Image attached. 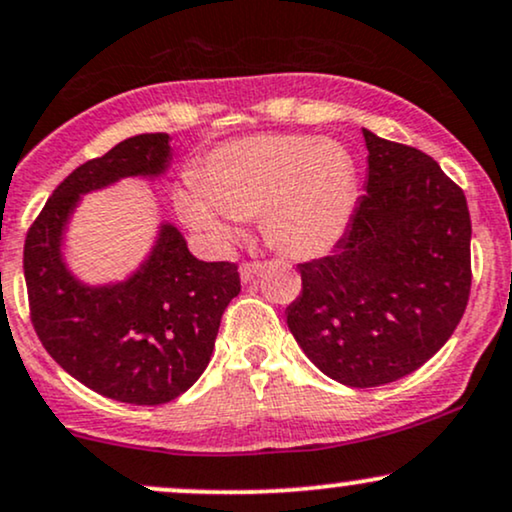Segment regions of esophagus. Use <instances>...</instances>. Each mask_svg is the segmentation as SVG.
Masks as SVG:
<instances>
[{
	"mask_svg": "<svg viewBox=\"0 0 512 512\" xmlns=\"http://www.w3.org/2000/svg\"><path fill=\"white\" fill-rule=\"evenodd\" d=\"M262 267H264L262 262H243L240 264V279L248 283L250 279H255V276L262 272Z\"/></svg>",
	"mask_w": 512,
	"mask_h": 512,
	"instance_id": "esophagus-1",
	"label": "esophagus"
}]
</instances>
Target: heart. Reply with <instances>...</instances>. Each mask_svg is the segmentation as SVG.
Listing matches in <instances>:
<instances>
[{
  "instance_id": "obj_1",
  "label": "heart",
  "mask_w": 512,
  "mask_h": 512,
  "mask_svg": "<svg viewBox=\"0 0 512 512\" xmlns=\"http://www.w3.org/2000/svg\"><path fill=\"white\" fill-rule=\"evenodd\" d=\"M355 205L353 159L341 143L293 133H257L214 147L178 195L183 219L217 243L262 212V231L293 257L324 255Z\"/></svg>"
}]
</instances>
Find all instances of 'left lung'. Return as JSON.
Returning <instances> with one entry per match:
<instances>
[{"label":"left lung","instance_id":"left-lung-1","mask_svg":"<svg viewBox=\"0 0 512 512\" xmlns=\"http://www.w3.org/2000/svg\"><path fill=\"white\" fill-rule=\"evenodd\" d=\"M367 193L334 252L300 262L286 310L298 346L353 389L420 369L470 300V212L463 188L422 150L362 131Z\"/></svg>","mask_w":512,"mask_h":512}]
</instances>
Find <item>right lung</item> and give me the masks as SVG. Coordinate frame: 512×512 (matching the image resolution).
Returning <instances> with one entry per match:
<instances>
[{"label": "right lung", "mask_w": 512, "mask_h": 512, "mask_svg": "<svg viewBox=\"0 0 512 512\" xmlns=\"http://www.w3.org/2000/svg\"><path fill=\"white\" fill-rule=\"evenodd\" d=\"M169 135L143 133L73 169L30 224L23 248L30 322L73 379L100 396L162 405L200 379L221 315L240 293L236 262H202L164 224L150 260L126 283L90 288L61 262V231L78 197L123 176H157Z\"/></svg>", "instance_id": "right-lung-1"}]
</instances>
